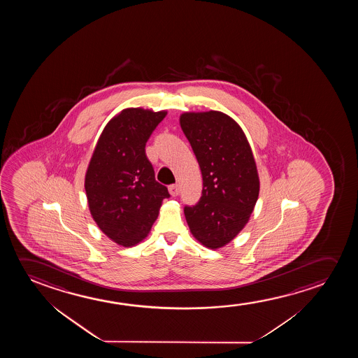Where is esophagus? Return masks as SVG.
Listing matches in <instances>:
<instances>
[{"instance_id": "34e87169", "label": "esophagus", "mask_w": 358, "mask_h": 358, "mask_svg": "<svg viewBox=\"0 0 358 358\" xmlns=\"http://www.w3.org/2000/svg\"><path fill=\"white\" fill-rule=\"evenodd\" d=\"M169 191H170V194L172 196H176L180 194V191H181V188L178 185H171V186L169 187Z\"/></svg>"}]
</instances>
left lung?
Here are the masks:
<instances>
[{"instance_id": "8db88e82", "label": "left lung", "mask_w": 358, "mask_h": 358, "mask_svg": "<svg viewBox=\"0 0 358 358\" xmlns=\"http://www.w3.org/2000/svg\"><path fill=\"white\" fill-rule=\"evenodd\" d=\"M180 123L203 177L196 206H185L192 235L211 250L227 245L250 220L259 177L245 133L220 111L185 113Z\"/></svg>"}]
</instances>
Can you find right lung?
I'll return each mask as SVG.
<instances>
[{
    "instance_id": "obj_1",
    "label": "right lung",
    "mask_w": 358,
    "mask_h": 358,
    "mask_svg": "<svg viewBox=\"0 0 358 358\" xmlns=\"http://www.w3.org/2000/svg\"><path fill=\"white\" fill-rule=\"evenodd\" d=\"M124 108L108 121L85 173L89 210L105 235L124 247L147 237L170 193L155 180L145 144L166 116Z\"/></svg>"
}]
</instances>
